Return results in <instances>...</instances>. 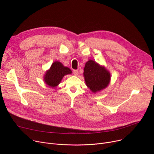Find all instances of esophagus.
I'll list each match as a JSON object with an SVG mask.
<instances>
[{
	"label": "esophagus",
	"instance_id": "34e87169",
	"mask_svg": "<svg viewBox=\"0 0 154 154\" xmlns=\"http://www.w3.org/2000/svg\"><path fill=\"white\" fill-rule=\"evenodd\" d=\"M73 74L75 75H77L78 74H79V71L77 70H74L73 71Z\"/></svg>",
	"mask_w": 154,
	"mask_h": 154
}]
</instances>
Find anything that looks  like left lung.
Listing matches in <instances>:
<instances>
[{
	"label": "left lung",
	"mask_w": 154,
	"mask_h": 154,
	"mask_svg": "<svg viewBox=\"0 0 154 154\" xmlns=\"http://www.w3.org/2000/svg\"><path fill=\"white\" fill-rule=\"evenodd\" d=\"M83 75L87 86L96 93L106 88L110 80V74L104 67L90 60L85 64Z\"/></svg>",
	"instance_id": "left-lung-1"
}]
</instances>
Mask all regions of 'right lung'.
<instances>
[{
  "mask_svg": "<svg viewBox=\"0 0 154 154\" xmlns=\"http://www.w3.org/2000/svg\"><path fill=\"white\" fill-rule=\"evenodd\" d=\"M71 73L72 71L69 68L64 67L59 61H55L52 64L50 69L46 72L45 75V81L49 86L55 87L60 83L65 75Z\"/></svg>",
  "mask_w": 154,
  "mask_h": 154,
  "instance_id": "1",
  "label": "right lung"
}]
</instances>
